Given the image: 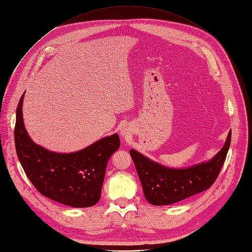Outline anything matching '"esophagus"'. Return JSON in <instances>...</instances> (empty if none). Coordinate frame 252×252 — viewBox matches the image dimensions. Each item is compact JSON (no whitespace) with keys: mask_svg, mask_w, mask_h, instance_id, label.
I'll return each instance as SVG.
<instances>
[{"mask_svg":"<svg viewBox=\"0 0 252 252\" xmlns=\"http://www.w3.org/2000/svg\"><path fill=\"white\" fill-rule=\"evenodd\" d=\"M121 134H122L123 136L127 135V130H126V129H125V128H123V129H122V131H121Z\"/></svg>","mask_w":252,"mask_h":252,"instance_id":"1","label":"esophagus"}]
</instances>
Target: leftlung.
Listing matches in <instances>:
<instances>
[{
	"instance_id": "8db88e82",
	"label": "left lung",
	"mask_w": 252,
	"mask_h": 252,
	"mask_svg": "<svg viewBox=\"0 0 252 252\" xmlns=\"http://www.w3.org/2000/svg\"><path fill=\"white\" fill-rule=\"evenodd\" d=\"M231 129L223 148L210 161L186 169H172L141 153L129 154L140 177L146 199L153 205H170L209 189L217 179L230 147Z\"/></svg>"
}]
</instances>
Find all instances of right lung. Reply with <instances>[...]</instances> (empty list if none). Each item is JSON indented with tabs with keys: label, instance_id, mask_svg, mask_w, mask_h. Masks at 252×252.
<instances>
[{
	"label": "right lung",
	"instance_id": "right-lung-1",
	"mask_svg": "<svg viewBox=\"0 0 252 252\" xmlns=\"http://www.w3.org/2000/svg\"><path fill=\"white\" fill-rule=\"evenodd\" d=\"M23 94L16 111L15 146L28 179L43 196L74 208L95 205L100 199L105 169L121 141L118 133L69 154L51 152L35 144L23 122Z\"/></svg>",
	"mask_w": 252,
	"mask_h": 252
}]
</instances>
